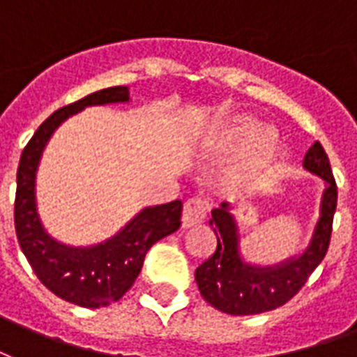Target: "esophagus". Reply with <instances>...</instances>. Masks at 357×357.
<instances>
[{
	"mask_svg": "<svg viewBox=\"0 0 357 357\" xmlns=\"http://www.w3.org/2000/svg\"><path fill=\"white\" fill-rule=\"evenodd\" d=\"M208 207L205 201L192 197L184 203V211H182V227H194L199 226L203 220L207 218Z\"/></svg>",
	"mask_w": 357,
	"mask_h": 357,
	"instance_id": "obj_1",
	"label": "esophagus"
}]
</instances>
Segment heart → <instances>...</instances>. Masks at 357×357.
<instances>
[{
	"instance_id": "obj_1",
	"label": "heart",
	"mask_w": 357,
	"mask_h": 357,
	"mask_svg": "<svg viewBox=\"0 0 357 357\" xmlns=\"http://www.w3.org/2000/svg\"><path fill=\"white\" fill-rule=\"evenodd\" d=\"M205 141L211 146H233V144L248 143L245 154L241 158V163L245 169H252L264 162L273 152L277 144V135L271 130L259 131L258 122H254L250 118H233L213 128Z\"/></svg>"
}]
</instances>
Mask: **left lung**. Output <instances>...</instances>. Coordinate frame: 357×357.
Returning a JSON list of instances; mask_svg holds the SVG:
<instances>
[{
	"label": "left lung",
	"mask_w": 357,
	"mask_h": 357,
	"mask_svg": "<svg viewBox=\"0 0 357 357\" xmlns=\"http://www.w3.org/2000/svg\"><path fill=\"white\" fill-rule=\"evenodd\" d=\"M303 167L320 176L324 188L318 203V218L301 250L275 264H254L241 250L245 235L229 203L213 208L211 226L216 235V250L195 269V282L203 299L226 314H261L288 303L310 273L321 264L329 246L331 224L337 207V186L326 150L318 141L303 158Z\"/></svg>",
	"instance_id": "1"
}]
</instances>
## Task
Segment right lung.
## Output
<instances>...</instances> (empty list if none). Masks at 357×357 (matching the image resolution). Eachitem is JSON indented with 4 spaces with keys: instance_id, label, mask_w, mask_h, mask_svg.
<instances>
[{
    "instance_id": "obj_1",
    "label": "right lung",
    "mask_w": 357,
    "mask_h": 357,
    "mask_svg": "<svg viewBox=\"0 0 357 357\" xmlns=\"http://www.w3.org/2000/svg\"><path fill=\"white\" fill-rule=\"evenodd\" d=\"M130 88L112 86L58 109L26 144L16 173L15 227L24 256L48 290L67 303L99 309L118 301L141 273L150 246L181 227L182 201L143 207L101 243L73 246L47 231L37 207V171L43 152L67 118L86 107L130 103Z\"/></svg>"
}]
</instances>
